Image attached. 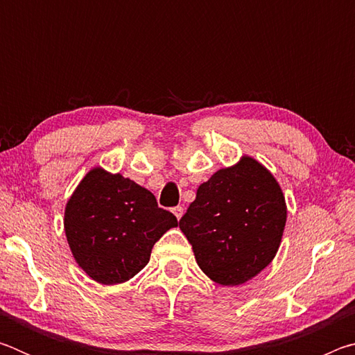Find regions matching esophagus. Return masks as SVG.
Masks as SVG:
<instances>
[{"instance_id": "34e87169", "label": "esophagus", "mask_w": 355, "mask_h": 355, "mask_svg": "<svg viewBox=\"0 0 355 355\" xmlns=\"http://www.w3.org/2000/svg\"><path fill=\"white\" fill-rule=\"evenodd\" d=\"M172 213L175 214V218L180 220V218H182V216H183V207H175V208H172Z\"/></svg>"}]
</instances>
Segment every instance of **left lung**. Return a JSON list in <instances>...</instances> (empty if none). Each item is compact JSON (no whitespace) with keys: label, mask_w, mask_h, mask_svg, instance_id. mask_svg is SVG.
<instances>
[{"label":"left lung","mask_w":355,"mask_h":355,"mask_svg":"<svg viewBox=\"0 0 355 355\" xmlns=\"http://www.w3.org/2000/svg\"><path fill=\"white\" fill-rule=\"evenodd\" d=\"M285 224L284 191L249 155L202 183L178 222L199 268L224 286L245 284L274 260Z\"/></svg>","instance_id":"left-lung-1"}]
</instances>
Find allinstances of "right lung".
Wrapping results in <instances>:
<instances>
[{
  "label": "right lung",
  "mask_w": 355,
  "mask_h": 355,
  "mask_svg": "<svg viewBox=\"0 0 355 355\" xmlns=\"http://www.w3.org/2000/svg\"><path fill=\"white\" fill-rule=\"evenodd\" d=\"M177 224L148 189L100 166L84 175L64 209L71 255L101 285L133 279L146 268L155 243Z\"/></svg>",
  "instance_id": "obj_1"
}]
</instances>
